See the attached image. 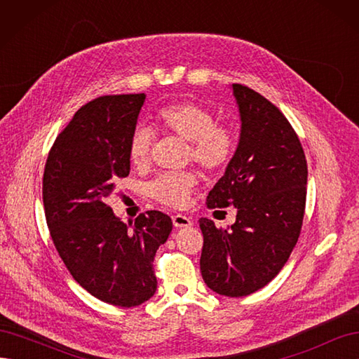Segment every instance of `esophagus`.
Returning a JSON list of instances; mask_svg holds the SVG:
<instances>
[{
  "mask_svg": "<svg viewBox=\"0 0 359 359\" xmlns=\"http://www.w3.org/2000/svg\"><path fill=\"white\" fill-rule=\"evenodd\" d=\"M172 222H173V226H175V227H189V226L193 224L190 217L182 215V214L172 215Z\"/></svg>",
  "mask_w": 359,
  "mask_h": 359,
  "instance_id": "34e87169",
  "label": "esophagus"
}]
</instances>
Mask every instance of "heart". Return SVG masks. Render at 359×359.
<instances>
[{"mask_svg":"<svg viewBox=\"0 0 359 359\" xmlns=\"http://www.w3.org/2000/svg\"><path fill=\"white\" fill-rule=\"evenodd\" d=\"M157 126L166 136L189 142V158L208 170L217 172L229 165L236 151V132L226 123L215 121L208 107L193 102H178L161 107ZM154 136L151 130L137 126L128 142V160L135 168L144 169L151 160ZM198 178L193 172H165L149 184V196L157 202L182 208L189 203Z\"/></svg>","mask_w":359,"mask_h":359,"instance_id":"1","label":"heart"}]
</instances>
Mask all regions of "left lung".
Here are the masks:
<instances>
[{
	"mask_svg": "<svg viewBox=\"0 0 359 359\" xmlns=\"http://www.w3.org/2000/svg\"><path fill=\"white\" fill-rule=\"evenodd\" d=\"M241 115L240 144L206 198L210 210L235 206L231 231L199 220L201 273L224 297H247L266 286L297 245L307 196V160L299 137L276 104L232 83Z\"/></svg>",
	"mask_w": 359,
	"mask_h": 359,
	"instance_id": "left-lung-1",
	"label": "left lung"
}]
</instances>
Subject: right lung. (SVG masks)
I'll return each instance as SVG.
<instances>
[{
	"mask_svg": "<svg viewBox=\"0 0 359 359\" xmlns=\"http://www.w3.org/2000/svg\"><path fill=\"white\" fill-rule=\"evenodd\" d=\"M145 94L102 95L83 104L53 142L43 173L49 232L72 277L93 297L136 307L156 293L154 256L170 217L147 211L132 229L107 203L130 173L128 142Z\"/></svg>",
	"mask_w": 359,
	"mask_h": 359,
	"instance_id": "add662e5",
	"label": "right lung"
}]
</instances>
